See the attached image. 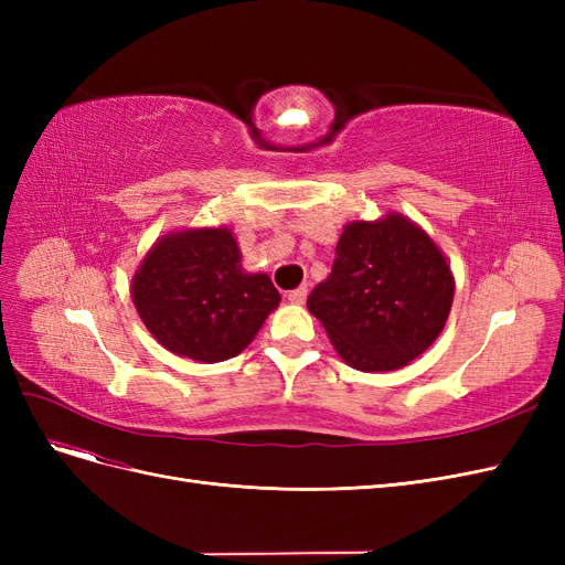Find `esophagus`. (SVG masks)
I'll list each match as a JSON object with an SVG mask.
<instances>
[{
    "label": "esophagus",
    "instance_id": "34e87169",
    "mask_svg": "<svg viewBox=\"0 0 565 565\" xmlns=\"http://www.w3.org/2000/svg\"><path fill=\"white\" fill-rule=\"evenodd\" d=\"M306 295H309V285H301L297 289H292V292L287 295V299L292 303H303L306 301Z\"/></svg>",
    "mask_w": 565,
    "mask_h": 565
}]
</instances>
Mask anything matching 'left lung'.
<instances>
[{"instance_id":"8db88e82","label":"left lung","mask_w":565,"mask_h":565,"mask_svg":"<svg viewBox=\"0 0 565 565\" xmlns=\"http://www.w3.org/2000/svg\"><path fill=\"white\" fill-rule=\"evenodd\" d=\"M455 278L446 254L407 216L344 226L332 273L306 301L344 363L401 370L446 328Z\"/></svg>"}]
</instances>
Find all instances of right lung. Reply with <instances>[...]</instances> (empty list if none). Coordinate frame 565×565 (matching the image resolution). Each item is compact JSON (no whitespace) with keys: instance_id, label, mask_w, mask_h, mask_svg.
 <instances>
[{"instance_id":"right-lung-1","label":"right lung","mask_w":565,"mask_h":565,"mask_svg":"<svg viewBox=\"0 0 565 565\" xmlns=\"http://www.w3.org/2000/svg\"><path fill=\"white\" fill-rule=\"evenodd\" d=\"M233 233L188 228L150 247L131 280L148 332L177 355L221 363L243 353L280 292L266 273H245Z\"/></svg>"}]
</instances>
